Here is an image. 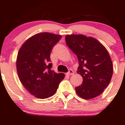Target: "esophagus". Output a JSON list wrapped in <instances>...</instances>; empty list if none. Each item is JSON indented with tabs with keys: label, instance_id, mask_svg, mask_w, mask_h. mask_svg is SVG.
<instances>
[{
	"label": "esophagus",
	"instance_id": "34e87169",
	"mask_svg": "<svg viewBox=\"0 0 125 125\" xmlns=\"http://www.w3.org/2000/svg\"><path fill=\"white\" fill-rule=\"evenodd\" d=\"M67 75H69V76H71V75H73V74H74V72L72 71V69H70L69 71V72H68L67 73H66Z\"/></svg>",
	"mask_w": 125,
	"mask_h": 125
}]
</instances>
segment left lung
Returning <instances> with one entry per match:
<instances>
[{
    "mask_svg": "<svg viewBox=\"0 0 125 125\" xmlns=\"http://www.w3.org/2000/svg\"><path fill=\"white\" fill-rule=\"evenodd\" d=\"M66 44L78 58L77 73L83 82L75 88L76 92L84 99L100 95L110 83L113 64L108 52L102 44L92 37L83 35H68Z\"/></svg>",
    "mask_w": 125,
    "mask_h": 125,
    "instance_id": "obj_1",
    "label": "left lung"
}]
</instances>
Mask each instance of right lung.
<instances>
[{"label": "right lung", "instance_id": "right-lung-1", "mask_svg": "<svg viewBox=\"0 0 125 125\" xmlns=\"http://www.w3.org/2000/svg\"><path fill=\"white\" fill-rule=\"evenodd\" d=\"M61 35L48 32L36 34L26 40L19 51L16 59L18 77L29 92L39 99H46L55 94L64 77L51 69L50 55Z\"/></svg>", "mask_w": 125, "mask_h": 125}]
</instances>
